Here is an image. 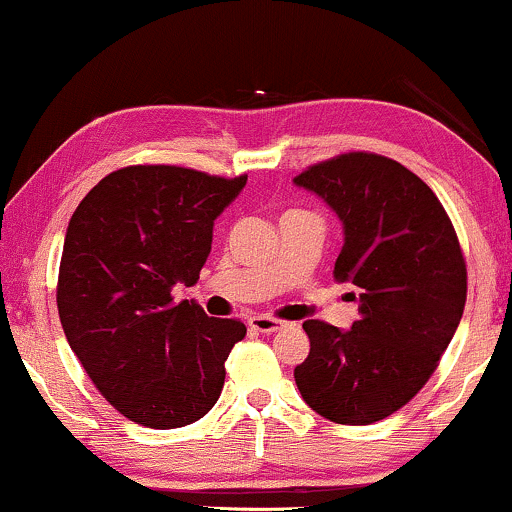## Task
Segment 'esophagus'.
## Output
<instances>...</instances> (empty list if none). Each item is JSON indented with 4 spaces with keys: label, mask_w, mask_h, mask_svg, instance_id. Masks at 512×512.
Here are the masks:
<instances>
[{
    "label": "esophagus",
    "mask_w": 512,
    "mask_h": 512,
    "mask_svg": "<svg viewBox=\"0 0 512 512\" xmlns=\"http://www.w3.org/2000/svg\"><path fill=\"white\" fill-rule=\"evenodd\" d=\"M249 325L254 327L256 332H263V334H273L277 330H282V327H287V323H282V320L277 318H270V315H254V318H249Z\"/></svg>",
    "instance_id": "obj_1"
}]
</instances>
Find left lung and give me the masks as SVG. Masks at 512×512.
Wrapping results in <instances>:
<instances>
[{"label": "left lung", "instance_id": "1", "mask_svg": "<svg viewBox=\"0 0 512 512\" xmlns=\"http://www.w3.org/2000/svg\"><path fill=\"white\" fill-rule=\"evenodd\" d=\"M344 227L334 277L353 287L351 330L306 320L294 368L304 401L339 425H370L425 387L463 318L468 270L437 194L387 156L351 151L294 178Z\"/></svg>", "mask_w": 512, "mask_h": 512}]
</instances>
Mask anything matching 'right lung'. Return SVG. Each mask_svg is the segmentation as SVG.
Here are the masks:
<instances>
[{
  "label": "right lung",
  "instance_id": "obj_1",
  "mask_svg": "<svg viewBox=\"0 0 512 512\" xmlns=\"http://www.w3.org/2000/svg\"><path fill=\"white\" fill-rule=\"evenodd\" d=\"M246 185L178 166H128L94 185L68 223L56 306L94 387L137 425L173 430L216 406L239 320L173 301L197 285L213 223Z\"/></svg>",
  "mask_w": 512,
  "mask_h": 512
}]
</instances>
